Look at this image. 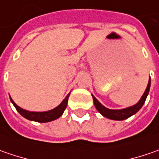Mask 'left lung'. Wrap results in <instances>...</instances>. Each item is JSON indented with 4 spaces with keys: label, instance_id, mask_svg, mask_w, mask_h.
I'll return each instance as SVG.
<instances>
[{
    "label": "left lung",
    "instance_id": "left-lung-1",
    "mask_svg": "<svg viewBox=\"0 0 159 159\" xmlns=\"http://www.w3.org/2000/svg\"><path fill=\"white\" fill-rule=\"evenodd\" d=\"M150 88V80H149V83H148L147 89H146L144 94L143 95V96H142L141 100L138 102L135 105L128 107V108L123 109V110H110V109H107L106 107L102 105L101 103L97 101V99L95 98L94 95H92V96H93V100H94V103H95V108H96V110L101 113L103 117L108 118V119H113V120H124V119L131 117L132 115L135 114V113L137 112L138 111L143 107V103L145 102V100H146V98H147V95L149 94Z\"/></svg>",
    "mask_w": 159,
    "mask_h": 159
}]
</instances>
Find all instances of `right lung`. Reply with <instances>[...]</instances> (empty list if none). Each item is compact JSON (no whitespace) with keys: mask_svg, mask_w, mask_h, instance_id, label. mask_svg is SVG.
<instances>
[{"mask_svg":"<svg viewBox=\"0 0 159 159\" xmlns=\"http://www.w3.org/2000/svg\"><path fill=\"white\" fill-rule=\"evenodd\" d=\"M70 94L67 95L64 99V101L62 102L57 108L53 109L51 111H44V112H33V111H28L24 109H21L20 107H18L13 100L10 98V101L12 102L13 105L15 106L16 111L21 114L22 116L25 119L29 120H33L36 122H40V123H45V122H49L55 119H58L60 116H62V114L64 113L65 108L67 106V102H68V98H69Z\"/></svg>","mask_w":159,"mask_h":159,"instance_id":"right-lung-1","label":"right lung"}]
</instances>
